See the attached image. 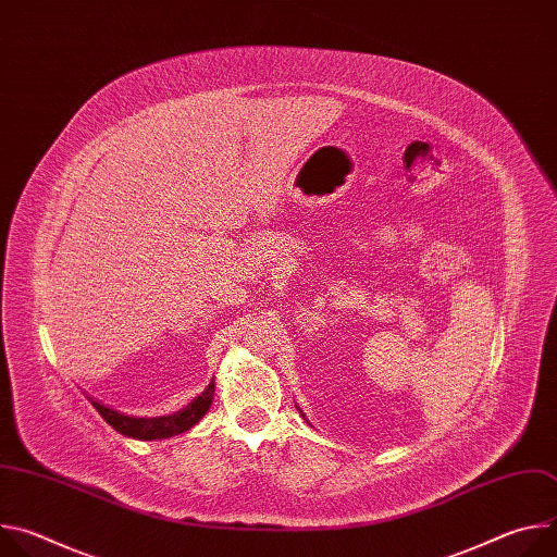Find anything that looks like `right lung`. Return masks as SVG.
<instances>
[{
	"instance_id": "add662e5",
	"label": "right lung",
	"mask_w": 557,
	"mask_h": 557,
	"mask_svg": "<svg viewBox=\"0 0 557 557\" xmlns=\"http://www.w3.org/2000/svg\"><path fill=\"white\" fill-rule=\"evenodd\" d=\"M213 383L207 385V389L196 396V399L185 406L183 410L168 414V417H156V419H134L127 414H121L116 410H110L101 404H92L97 412L123 436L138 438V441H161V438H172L176 434H183L191 430L211 408L213 401Z\"/></svg>"
}]
</instances>
